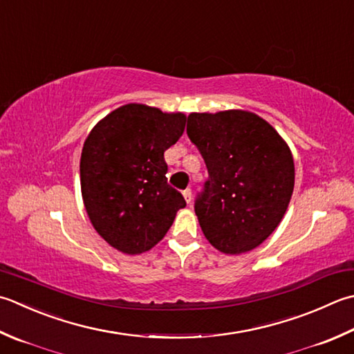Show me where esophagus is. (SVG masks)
Here are the masks:
<instances>
[{"label": "esophagus", "instance_id": "34e87169", "mask_svg": "<svg viewBox=\"0 0 354 354\" xmlns=\"http://www.w3.org/2000/svg\"><path fill=\"white\" fill-rule=\"evenodd\" d=\"M183 195H184L185 203H187V204H190V203H192V190H190V189L184 190V192H183Z\"/></svg>", "mask_w": 354, "mask_h": 354}]
</instances>
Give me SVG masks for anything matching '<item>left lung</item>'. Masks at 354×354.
Returning <instances> with one entry per match:
<instances>
[{
    "label": "left lung",
    "mask_w": 354,
    "mask_h": 354,
    "mask_svg": "<svg viewBox=\"0 0 354 354\" xmlns=\"http://www.w3.org/2000/svg\"><path fill=\"white\" fill-rule=\"evenodd\" d=\"M187 135L209 170L195 203L204 236L225 254L253 250L276 230L292 199L288 144L264 118L239 109L190 113Z\"/></svg>",
    "instance_id": "left-lung-1"
}]
</instances>
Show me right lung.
Segmentation results:
<instances>
[{
	"instance_id": "obj_1",
	"label": "right lung",
	"mask_w": 354,
	"mask_h": 354,
	"mask_svg": "<svg viewBox=\"0 0 354 354\" xmlns=\"http://www.w3.org/2000/svg\"><path fill=\"white\" fill-rule=\"evenodd\" d=\"M187 116L130 102L90 130L81 151V195L90 223L118 252L141 254L185 207L167 184L164 151L183 136Z\"/></svg>"
}]
</instances>
